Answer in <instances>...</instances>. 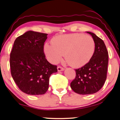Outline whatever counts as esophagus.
I'll return each mask as SVG.
<instances>
[{"label": "esophagus", "mask_w": 120, "mask_h": 120, "mask_svg": "<svg viewBox=\"0 0 120 120\" xmlns=\"http://www.w3.org/2000/svg\"><path fill=\"white\" fill-rule=\"evenodd\" d=\"M64 68L61 67L60 66H57V71H64Z\"/></svg>", "instance_id": "34e87169"}]
</instances>
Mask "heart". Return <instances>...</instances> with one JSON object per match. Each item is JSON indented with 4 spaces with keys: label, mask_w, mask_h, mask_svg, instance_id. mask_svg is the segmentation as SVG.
<instances>
[{
    "label": "heart",
    "mask_w": 120,
    "mask_h": 120,
    "mask_svg": "<svg viewBox=\"0 0 120 120\" xmlns=\"http://www.w3.org/2000/svg\"><path fill=\"white\" fill-rule=\"evenodd\" d=\"M51 42V45H44V52L48 60L52 64L58 63L64 54L65 59L71 66L82 67L89 63L95 51V41L88 35H60L52 38Z\"/></svg>",
    "instance_id": "obj_1"
}]
</instances>
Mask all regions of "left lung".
I'll use <instances>...</instances> for the list:
<instances>
[{"instance_id": "8db88e82", "label": "left lung", "mask_w": 120, "mask_h": 120, "mask_svg": "<svg viewBox=\"0 0 120 120\" xmlns=\"http://www.w3.org/2000/svg\"><path fill=\"white\" fill-rule=\"evenodd\" d=\"M92 36L95 44V51L89 63L76 69V77L70 84L72 90L81 95H89L98 91L107 78L109 55L104 41L94 33Z\"/></svg>"}]
</instances>
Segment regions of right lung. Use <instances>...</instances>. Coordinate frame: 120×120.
I'll use <instances>...</instances> for the list:
<instances>
[{
  "label": "right lung",
  "mask_w": 120,
  "mask_h": 120,
  "mask_svg": "<svg viewBox=\"0 0 120 120\" xmlns=\"http://www.w3.org/2000/svg\"><path fill=\"white\" fill-rule=\"evenodd\" d=\"M48 34L28 31L15 40L10 55L14 81L24 93L43 95L49 89V78L57 71V66L45 58L44 45Z\"/></svg>",
  "instance_id": "right-lung-1"
}]
</instances>
